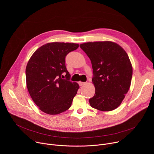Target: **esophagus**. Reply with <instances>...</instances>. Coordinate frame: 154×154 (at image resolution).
Instances as JSON below:
<instances>
[{
    "label": "esophagus",
    "instance_id": "esophagus-1",
    "mask_svg": "<svg viewBox=\"0 0 154 154\" xmlns=\"http://www.w3.org/2000/svg\"><path fill=\"white\" fill-rule=\"evenodd\" d=\"M78 84H79V85L80 86H82V85H85V84H86V82H81V81H79V82H78Z\"/></svg>",
    "mask_w": 154,
    "mask_h": 154
}]
</instances>
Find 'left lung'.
I'll list each match as a JSON object with an SVG mask.
<instances>
[{
  "mask_svg": "<svg viewBox=\"0 0 154 154\" xmlns=\"http://www.w3.org/2000/svg\"><path fill=\"white\" fill-rule=\"evenodd\" d=\"M80 47L90 58L93 69L96 92L89 99L91 106L100 111L116 109L131 85L133 68L128 54L110 41L86 42Z\"/></svg>",
  "mask_w": 154,
  "mask_h": 154,
  "instance_id": "8db88e82",
  "label": "left lung"
}]
</instances>
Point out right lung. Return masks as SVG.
<instances>
[{
    "instance_id": "1",
    "label": "right lung",
    "mask_w": 154,
    "mask_h": 154,
    "mask_svg": "<svg viewBox=\"0 0 154 154\" xmlns=\"http://www.w3.org/2000/svg\"><path fill=\"white\" fill-rule=\"evenodd\" d=\"M78 47L74 43L46 44L35 51L28 61L27 88L32 100L43 112L57 115L72 105L79 86L69 81L65 57Z\"/></svg>"
}]
</instances>
